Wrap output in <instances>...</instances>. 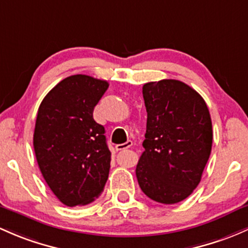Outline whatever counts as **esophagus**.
Instances as JSON below:
<instances>
[{
	"instance_id": "34e87169",
	"label": "esophagus",
	"mask_w": 248,
	"mask_h": 248,
	"mask_svg": "<svg viewBox=\"0 0 248 248\" xmlns=\"http://www.w3.org/2000/svg\"><path fill=\"white\" fill-rule=\"evenodd\" d=\"M132 145H133V142L131 141V140H128V141H127V142H124V144H119V145H116V150H117V151L127 150V148L131 147Z\"/></svg>"
}]
</instances>
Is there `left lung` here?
Returning <instances> with one entry per match:
<instances>
[{"label": "left lung", "instance_id": "obj_1", "mask_svg": "<svg viewBox=\"0 0 248 248\" xmlns=\"http://www.w3.org/2000/svg\"><path fill=\"white\" fill-rule=\"evenodd\" d=\"M147 124L135 173L144 194L174 204L199 186L212 152L213 126L202 96L176 79L142 87Z\"/></svg>", "mask_w": 248, "mask_h": 248}]
</instances>
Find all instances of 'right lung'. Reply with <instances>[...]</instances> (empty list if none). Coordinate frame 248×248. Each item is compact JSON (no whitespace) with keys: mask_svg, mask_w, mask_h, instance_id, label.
<instances>
[{"mask_svg":"<svg viewBox=\"0 0 248 248\" xmlns=\"http://www.w3.org/2000/svg\"><path fill=\"white\" fill-rule=\"evenodd\" d=\"M109 84L87 75L66 77L41 102L33 146L49 189L67 207L85 205L102 194L110 169L104 127L93 108Z\"/></svg>","mask_w":248,"mask_h":248,"instance_id":"right-lung-1","label":"right lung"}]
</instances>
